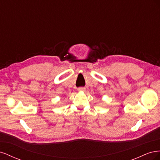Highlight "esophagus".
I'll return each instance as SVG.
<instances>
[{
	"label": "esophagus",
	"instance_id": "obj_1",
	"mask_svg": "<svg viewBox=\"0 0 160 160\" xmlns=\"http://www.w3.org/2000/svg\"><path fill=\"white\" fill-rule=\"evenodd\" d=\"M77 90H78L79 91H84L85 90V88H79L77 89Z\"/></svg>",
	"mask_w": 160,
	"mask_h": 160
}]
</instances>
